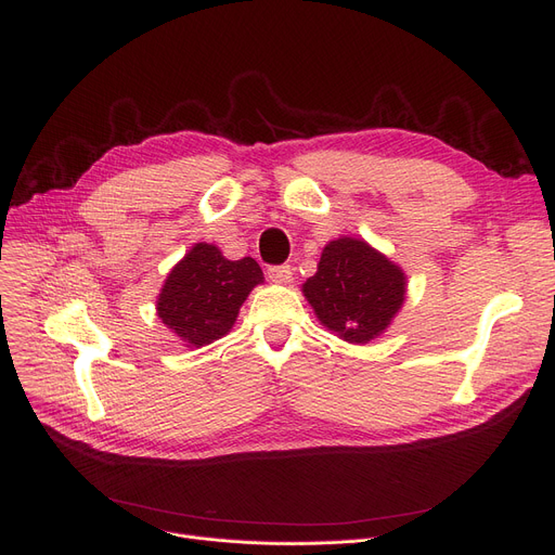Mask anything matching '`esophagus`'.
Segmentation results:
<instances>
[{
    "label": "esophagus",
    "instance_id": "1",
    "mask_svg": "<svg viewBox=\"0 0 555 555\" xmlns=\"http://www.w3.org/2000/svg\"><path fill=\"white\" fill-rule=\"evenodd\" d=\"M268 279L274 283H289L293 281V268L289 266H270L268 268Z\"/></svg>",
    "mask_w": 555,
    "mask_h": 555
}]
</instances>
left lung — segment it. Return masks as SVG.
Masks as SVG:
<instances>
[{
    "instance_id": "8db88e82",
    "label": "left lung",
    "mask_w": 555,
    "mask_h": 555,
    "mask_svg": "<svg viewBox=\"0 0 555 555\" xmlns=\"http://www.w3.org/2000/svg\"><path fill=\"white\" fill-rule=\"evenodd\" d=\"M304 295L319 322L351 344L380 335L404 301V274L364 241L339 238L324 247Z\"/></svg>"
}]
</instances>
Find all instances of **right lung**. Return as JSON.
I'll list each match as a JSON object with an SVG mask.
<instances>
[{
	"instance_id": "1",
	"label": "right lung",
	"mask_w": 555,
	"mask_h": 555,
	"mask_svg": "<svg viewBox=\"0 0 555 555\" xmlns=\"http://www.w3.org/2000/svg\"><path fill=\"white\" fill-rule=\"evenodd\" d=\"M262 281L249 256L227 260L218 247L197 243L175 266L162 287L157 314L189 346H204L229 333L251 287Z\"/></svg>"
}]
</instances>
